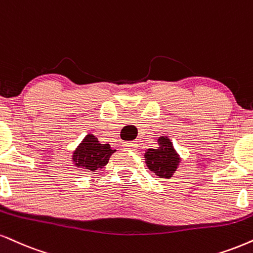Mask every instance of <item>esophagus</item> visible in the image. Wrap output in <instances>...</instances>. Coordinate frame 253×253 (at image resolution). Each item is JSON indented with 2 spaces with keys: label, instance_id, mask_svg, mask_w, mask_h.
Masks as SVG:
<instances>
[{
  "label": "esophagus",
  "instance_id": "esophagus-1",
  "mask_svg": "<svg viewBox=\"0 0 253 253\" xmlns=\"http://www.w3.org/2000/svg\"><path fill=\"white\" fill-rule=\"evenodd\" d=\"M123 147H125L128 151H135L136 147H138V144H136L135 141H127V142H124Z\"/></svg>",
  "mask_w": 253,
  "mask_h": 253
}]
</instances>
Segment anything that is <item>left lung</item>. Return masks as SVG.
<instances>
[{
	"instance_id": "1",
	"label": "left lung",
	"mask_w": 253,
	"mask_h": 253,
	"mask_svg": "<svg viewBox=\"0 0 253 253\" xmlns=\"http://www.w3.org/2000/svg\"><path fill=\"white\" fill-rule=\"evenodd\" d=\"M157 141V148H148L145 152L146 166L158 178L171 179L180 165L181 158L167 135L159 136Z\"/></svg>"
}]
</instances>
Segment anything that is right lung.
<instances>
[{"label": "right lung", "instance_id": "add662e5", "mask_svg": "<svg viewBox=\"0 0 253 253\" xmlns=\"http://www.w3.org/2000/svg\"><path fill=\"white\" fill-rule=\"evenodd\" d=\"M117 150L109 144H101L94 134H87L73 151L72 163L86 172H95L108 164L109 158Z\"/></svg>", "mask_w": 253, "mask_h": 253}]
</instances>
